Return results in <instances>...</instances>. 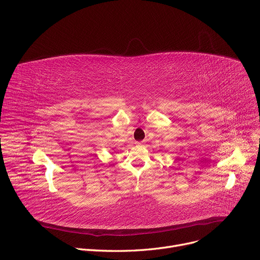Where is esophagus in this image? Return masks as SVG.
<instances>
[{"label": "esophagus", "instance_id": "1", "mask_svg": "<svg viewBox=\"0 0 260 260\" xmlns=\"http://www.w3.org/2000/svg\"><path fill=\"white\" fill-rule=\"evenodd\" d=\"M136 145H137V146H142V145H143V143H142V142H137V143H136Z\"/></svg>", "mask_w": 260, "mask_h": 260}]
</instances>
